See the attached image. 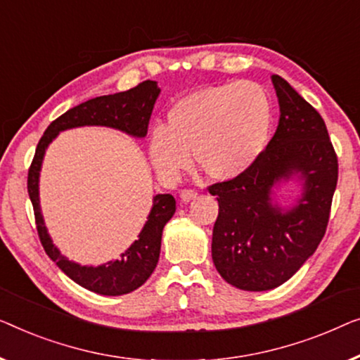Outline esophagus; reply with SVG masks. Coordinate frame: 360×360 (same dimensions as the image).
Here are the masks:
<instances>
[{"label":"esophagus","instance_id":"obj_1","mask_svg":"<svg viewBox=\"0 0 360 360\" xmlns=\"http://www.w3.org/2000/svg\"><path fill=\"white\" fill-rule=\"evenodd\" d=\"M197 197V192L194 189H182L181 191V199L184 202H191Z\"/></svg>","mask_w":360,"mask_h":360}]
</instances>
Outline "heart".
Here are the masks:
<instances>
[{"instance_id": "obj_1", "label": "heart", "mask_w": 360, "mask_h": 360, "mask_svg": "<svg viewBox=\"0 0 360 360\" xmlns=\"http://www.w3.org/2000/svg\"><path fill=\"white\" fill-rule=\"evenodd\" d=\"M272 127L267 91L252 81L209 86L179 99L165 127L150 136V158L165 178H178L195 163L215 181L250 169L264 151Z\"/></svg>"}]
</instances>
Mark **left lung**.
<instances>
[{
    "label": "left lung",
    "mask_w": 360,
    "mask_h": 360,
    "mask_svg": "<svg viewBox=\"0 0 360 360\" xmlns=\"http://www.w3.org/2000/svg\"><path fill=\"white\" fill-rule=\"evenodd\" d=\"M272 83L281 105L274 136L250 169L207 187L219 200L212 259L226 282L251 292L282 285L315 252L338 184V155L325 120L279 75ZM297 172L306 192L282 214L270 204V189Z\"/></svg>",
    "instance_id": "left-lung-1"
}]
</instances>
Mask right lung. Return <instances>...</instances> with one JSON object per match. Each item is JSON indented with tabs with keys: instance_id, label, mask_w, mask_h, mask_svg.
<instances>
[{
	"instance_id": "obj_1",
	"label": "right lung",
	"mask_w": 360,
	"mask_h": 360,
	"mask_svg": "<svg viewBox=\"0 0 360 360\" xmlns=\"http://www.w3.org/2000/svg\"><path fill=\"white\" fill-rule=\"evenodd\" d=\"M160 94V88L155 81L146 79L135 88L122 93L89 99L86 103L75 105L73 109L55 119L44 131L39 140L35 155L27 173V192L34 207L35 226L45 252L67 274L70 279L79 283L81 287L101 295H124L143 285L146 279L155 271L160 259L161 235L165 225L176 212V200L171 194H158L153 199L148 220L127 251L117 261L105 262L103 266H79L68 261L60 255L53 246L47 230H45L42 214L39 205V171L42 158L50 141L58 131L81 127V125H105L114 127L134 136H145L148 131V122L153 110L155 101Z\"/></svg>"
}]
</instances>
